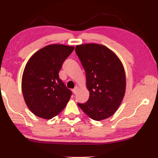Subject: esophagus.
<instances>
[{"label":"esophagus","mask_w":158,"mask_h":158,"mask_svg":"<svg viewBox=\"0 0 158 158\" xmlns=\"http://www.w3.org/2000/svg\"><path fill=\"white\" fill-rule=\"evenodd\" d=\"M77 90H78V88L77 87H75V88H73V94H76L77 93Z\"/></svg>","instance_id":"34e87169"}]
</instances>
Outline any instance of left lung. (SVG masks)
<instances>
[{
    "instance_id": "obj_1",
    "label": "left lung",
    "mask_w": 158,
    "mask_h": 158,
    "mask_svg": "<svg viewBox=\"0 0 158 158\" xmlns=\"http://www.w3.org/2000/svg\"><path fill=\"white\" fill-rule=\"evenodd\" d=\"M75 52L85 69L89 98L78 106L92 119L101 121L116 111L126 90L124 67L111 49L98 44L77 45Z\"/></svg>"
}]
</instances>
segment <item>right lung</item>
<instances>
[{"mask_svg": "<svg viewBox=\"0 0 158 158\" xmlns=\"http://www.w3.org/2000/svg\"><path fill=\"white\" fill-rule=\"evenodd\" d=\"M74 47L50 44L34 53L26 64L21 87L26 104L34 115L50 119L66 106L72 92L59 71Z\"/></svg>", "mask_w": 158, "mask_h": 158, "instance_id": "obj_1", "label": "right lung"}]
</instances>
